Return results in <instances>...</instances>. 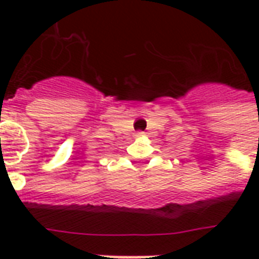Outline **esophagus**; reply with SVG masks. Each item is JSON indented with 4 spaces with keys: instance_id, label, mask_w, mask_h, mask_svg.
<instances>
[{
    "instance_id": "1",
    "label": "esophagus",
    "mask_w": 259,
    "mask_h": 259,
    "mask_svg": "<svg viewBox=\"0 0 259 259\" xmlns=\"http://www.w3.org/2000/svg\"><path fill=\"white\" fill-rule=\"evenodd\" d=\"M144 134H145V133H144V132H138L137 136H138V137H142V136H144Z\"/></svg>"
}]
</instances>
